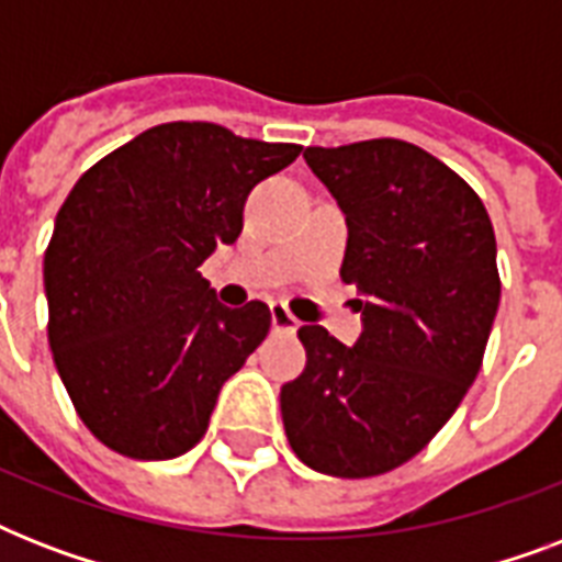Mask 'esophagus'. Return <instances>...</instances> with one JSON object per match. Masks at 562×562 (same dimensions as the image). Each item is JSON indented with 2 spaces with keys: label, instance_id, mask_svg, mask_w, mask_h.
Listing matches in <instances>:
<instances>
[{
  "label": "esophagus",
  "instance_id": "esophagus-1",
  "mask_svg": "<svg viewBox=\"0 0 562 562\" xmlns=\"http://www.w3.org/2000/svg\"><path fill=\"white\" fill-rule=\"evenodd\" d=\"M271 324L277 333H297L300 321L289 312V306L282 303H271Z\"/></svg>",
  "mask_w": 562,
  "mask_h": 562
}]
</instances>
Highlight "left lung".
<instances>
[{
  "label": "left lung",
  "instance_id": "1",
  "mask_svg": "<svg viewBox=\"0 0 562 562\" xmlns=\"http://www.w3.org/2000/svg\"><path fill=\"white\" fill-rule=\"evenodd\" d=\"M347 215L341 280L361 291L347 347L300 326L306 370L280 408L300 461L370 479L411 461L446 426L481 370L502 280L484 203L446 162L402 139L306 148Z\"/></svg>",
  "mask_w": 562,
  "mask_h": 562
}]
</instances>
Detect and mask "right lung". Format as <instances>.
Returning a JSON list of instances; mask_svg holds the SVG:
<instances>
[{
	"mask_svg": "<svg viewBox=\"0 0 562 562\" xmlns=\"http://www.w3.org/2000/svg\"><path fill=\"white\" fill-rule=\"evenodd\" d=\"M300 151L169 122L72 187L43 259L48 347L78 417L108 449L169 461L206 435L221 384L265 341L271 308L221 306L198 268L236 241L250 189Z\"/></svg>",
	"mask_w": 562,
	"mask_h": 562,
	"instance_id": "add662e5",
	"label": "right lung"
}]
</instances>
